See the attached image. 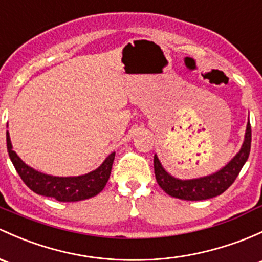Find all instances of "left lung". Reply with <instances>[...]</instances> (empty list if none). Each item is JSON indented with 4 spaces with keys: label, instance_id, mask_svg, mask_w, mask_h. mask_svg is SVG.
<instances>
[{
    "label": "left lung",
    "instance_id": "1",
    "mask_svg": "<svg viewBox=\"0 0 262 262\" xmlns=\"http://www.w3.org/2000/svg\"><path fill=\"white\" fill-rule=\"evenodd\" d=\"M251 149V124L247 123L245 140L240 152L232 161L219 172L197 180L182 181L172 177L164 170L158 157L154 156V174L159 187L169 196L186 201H202L224 193L237 178L238 173L246 163Z\"/></svg>",
    "mask_w": 262,
    "mask_h": 262
}]
</instances>
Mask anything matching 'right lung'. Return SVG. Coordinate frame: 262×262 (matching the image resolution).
Returning a JSON list of instances; mask_svg holds the SVG:
<instances>
[{
    "instance_id": "add662e5",
    "label": "right lung",
    "mask_w": 262,
    "mask_h": 262,
    "mask_svg": "<svg viewBox=\"0 0 262 262\" xmlns=\"http://www.w3.org/2000/svg\"><path fill=\"white\" fill-rule=\"evenodd\" d=\"M7 150L15 169L21 180L35 193L51 197L60 202H76L94 197L103 191L110 177L115 153H112L100 167L88 174L79 177H52L32 169L21 161L20 157L12 150L8 132L6 133Z\"/></svg>"
}]
</instances>
